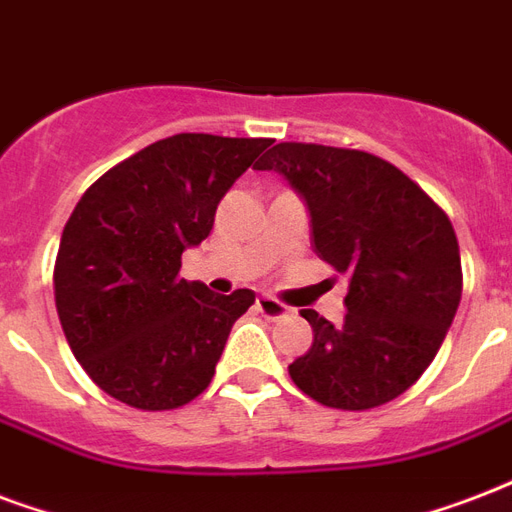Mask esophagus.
<instances>
[{"instance_id":"34e87169","label":"esophagus","mask_w":512,"mask_h":512,"mask_svg":"<svg viewBox=\"0 0 512 512\" xmlns=\"http://www.w3.org/2000/svg\"><path fill=\"white\" fill-rule=\"evenodd\" d=\"M257 308H260V314L268 319H282V317H287V311H290V308L284 306V303L268 298V295L257 298Z\"/></svg>"}]
</instances>
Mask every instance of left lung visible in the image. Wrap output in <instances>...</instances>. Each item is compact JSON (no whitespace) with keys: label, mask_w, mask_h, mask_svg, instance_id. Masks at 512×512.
<instances>
[{"label":"left lung","mask_w":512,"mask_h":512,"mask_svg":"<svg viewBox=\"0 0 512 512\" xmlns=\"http://www.w3.org/2000/svg\"><path fill=\"white\" fill-rule=\"evenodd\" d=\"M257 169L284 174L311 212L317 255L349 273L341 325L303 308L311 349L290 365L303 395L370 411L411 389L435 360L462 300L448 214L411 177L365 150L279 142Z\"/></svg>","instance_id":"1"}]
</instances>
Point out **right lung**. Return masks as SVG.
I'll return each instance as SVG.
<instances>
[{
  "label": "right lung",
  "instance_id": "add662e5",
  "mask_svg": "<svg viewBox=\"0 0 512 512\" xmlns=\"http://www.w3.org/2000/svg\"><path fill=\"white\" fill-rule=\"evenodd\" d=\"M271 139L177 134L101 174L74 206L53 268L69 349L109 397L182 408L212 384L233 322L255 292L214 295L179 276L212 233L230 185Z\"/></svg>",
  "mask_w": 512,
  "mask_h": 512
}]
</instances>
